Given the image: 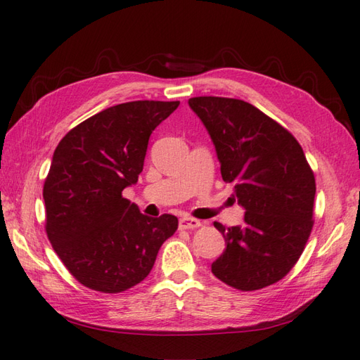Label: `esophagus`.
<instances>
[{
    "label": "esophagus",
    "mask_w": 360,
    "mask_h": 360,
    "mask_svg": "<svg viewBox=\"0 0 360 360\" xmlns=\"http://www.w3.org/2000/svg\"><path fill=\"white\" fill-rule=\"evenodd\" d=\"M201 227V221L195 219L192 217H182L179 219V229L182 231H193V229Z\"/></svg>",
    "instance_id": "esophagus-1"
}]
</instances>
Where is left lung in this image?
Wrapping results in <instances>:
<instances>
[{
    "instance_id": "8db88e82",
    "label": "left lung",
    "mask_w": 360,
    "mask_h": 360,
    "mask_svg": "<svg viewBox=\"0 0 360 360\" xmlns=\"http://www.w3.org/2000/svg\"><path fill=\"white\" fill-rule=\"evenodd\" d=\"M188 105L215 143L221 176L246 209L244 223L224 227L227 248L212 263L218 280L257 290L286 277L314 226L316 178L285 127L240 98L201 96Z\"/></svg>"
}]
</instances>
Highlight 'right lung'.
I'll use <instances>...</instances> for the list:
<instances>
[{
    "label": "right lung",
    "mask_w": 360,
    "mask_h": 360,
    "mask_svg": "<svg viewBox=\"0 0 360 360\" xmlns=\"http://www.w3.org/2000/svg\"><path fill=\"white\" fill-rule=\"evenodd\" d=\"M179 102L136 101L94 114L68 131L44 179L46 233L83 286L117 294L150 274L178 218L142 215L122 196L143 168L148 139Z\"/></svg>",
    "instance_id": "1"
}]
</instances>
